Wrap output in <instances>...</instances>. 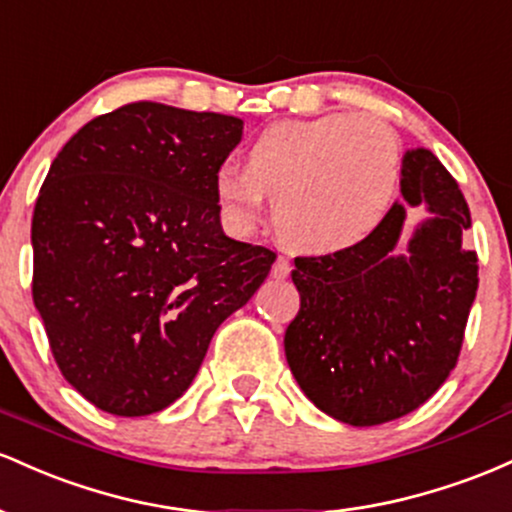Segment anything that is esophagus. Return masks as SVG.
<instances>
[{
  "label": "esophagus",
  "mask_w": 512,
  "mask_h": 512,
  "mask_svg": "<svg viewBox=\"0 0 512 512\" xmlns=\"http://www.w3.org/2000/svg\"><path fill=\"white\" fill-rule=\"evenodd\" d=\"M290 271H292V266H290V261H287V258H283V256L275 258V263L271 268V275L275 280H285L287 275H290Z\"/></svg>",
  "instance_id": "34e87169"
}]
</instances>
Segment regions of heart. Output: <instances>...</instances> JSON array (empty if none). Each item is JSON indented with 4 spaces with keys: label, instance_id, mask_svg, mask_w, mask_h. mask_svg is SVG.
<instances>
[{
    "label": "heart",
    "instance_id": "obj_1",
    "mask_svg": "<svg viewBox=\"0 0 512 512\" xmlns=\"http://www.w3.org/2000/svg\"><path fill=\"white\" fill-rule=\"evenodd\" d=\"M399 164V142L387 125L329 113L268 125L249 145L246 166H220L212 188L239 232L261 222L273 195V225L287 246L336 256L363 246L382 227Z\"/></svg>",
    "mask_w": 512,
    "mask_h": 512
}]
</instances>
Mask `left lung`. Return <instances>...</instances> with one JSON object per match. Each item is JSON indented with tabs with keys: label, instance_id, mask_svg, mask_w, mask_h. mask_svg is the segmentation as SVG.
<instances>
[{
	"label": "left lung",
	"instance_id": "1",
	"mask_svg": "<svg viewBox=\"0 0 512 512\" xmlns=\"http://www.w3.org/2000/svg\"><path fill=\"white\" fill-rule=\"evenodd\" d=\"M404 203L375 237L336 256L295 258L300 312L285 331L297 384L326 416L380 426L428 401L457 365L479 287L467 200L426 147L401 159ZM429 215L403 241L405 205Z\"/></svg>",
	"mask_w": 512,
	"mask_h": 512
}]
</instances>
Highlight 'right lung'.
Masks as SVG:
<instances>
[{"label":"right lung","mask_w":512,"mask_h":512,"mask_svg":"<svg viewBox=\"0 0 512 512\" xmlns=\"http://www.w3.org/2000/svg\"><path fill=\"white\" fill-rule=\"evenodd\" d=\"M244 120L128 103L84 125L33 210V302L65 380L96 409L147 416L198 375L217 326L275 254L227 237L215 174Z\"/></svg>","instance_id":"obj_1"}]
</instances>
